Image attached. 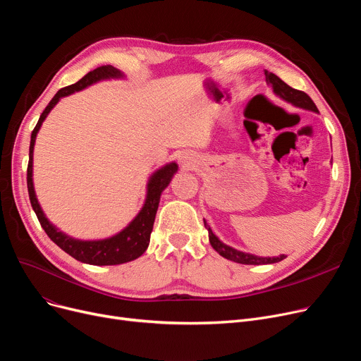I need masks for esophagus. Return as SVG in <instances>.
I'll return each mask as SVG.
<instances>
[{"mask_svg": "<svg viewBox=\"0 0 361 361\" xmlns=\"http://www.w3.org/2000/svg\"><path fill=\"white\" fill-rule=\"evenodd\" d=\"M181 164L184 165V166H187V168H190V166H193L195 165V159L190 157V155H184V157H181Z\"/></svg>", "mask_w": 361, "mask_h": 361, "instance_id": "1", "label": "esophagus"}]
</instances>
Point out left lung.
Returning a JSON list of instances; mask_svg holds the SVG:
<instances>
[{"instance_id":"left-lung-1","label":"left lung","mask_w":361,"mask_h":361,"mask_svg":"<svg viewBox=\"0 0 361 361\" xmlns=\"http://www.w3.org/2000/svg\"><path fill=\"white\" fill-rule=\"evenodd\" d=\"M267 74V79L268 82L272 85L274 87V92L276 94H279L281 98H283L286 101L294 104L295 106H300V108H306V109H310V111H314L317 112V106L314 105V102L310 99V97L307 93H305L302 90H297V89H293L291 86H288L286 82H282L278 75L275 74H269L268 71L264 73ZM204 226L207 228V231H209V241H211V245L212 247L225 259L228 260H233V262H237V263H241V264H269V263H276V262H281L286 259L287 256L286 255H281L278 257H259V256H255V255H250V253H244V252H238L233 247H230V245L224 244L211 230V226L207 225L204 222Z\"/></svg>"}]
</instances>
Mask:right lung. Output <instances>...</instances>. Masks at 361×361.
Instances as JSON below:
<instances>
[{"mask_svg":"<svg viewBox=\"0 0 361 361\" xmlns=\"http://www.w3.org/2000/svg\"><path fill=\"white\" fill-rule=\"evenodd\" d=\"M118 75H121V73L117 68H114L112 66H101L98 68L89 71L85 78H82L78 83L66 86L56 92L55 97L51 99V102L47 105L44 112L41 114L39 121H37V124L35 126V128L32 131L30 147H29L27 192H29L30 204L33 207L37 219H39L44 231L56 245H59L61 250H64L67 255H70L75 260H80V262L89 263V264H98V267H102V264H121V263H126L130 260H135L145 253V250L149 245L152 228H154V222H155V216H157V211H158L161 193L164 188L169 184L171 178H173L174 173L177 171V164L173 162L169 165H165L164 168L157 171L154 177L150 178V181L147 184V197H146L143 209L124 231H121L116 237H111V238L101 240V241H79V240H73V238L64 235L60 231H56L49 224V221L45 218L39 203H37V200H36L33 183H32L33 145H35L37 130L41 128L42 121L47 118V116L54 108V105L60 101V98L67 97V94H70L75 90H80V89L92 85L94 82H98L101 79L118 78Z\"/></svg>","mask_w":361,"mask_h":361,"instance_id":"right-lung-1","label":"right lung"}]
</instances>
